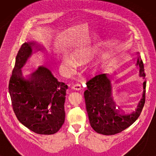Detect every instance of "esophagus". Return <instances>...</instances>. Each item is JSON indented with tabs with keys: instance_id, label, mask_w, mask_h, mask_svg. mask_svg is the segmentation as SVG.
<instances>
[{
	"instance_id": "esophagus-1",
	"label": "esophagus",
	"mask_w": 156,
	"mask_h": 156,
	"mask_svg": "<svg viewBox=\"0 0 156 156\" xmlns=\"http://www.w3.org/2000/svg\"><path fill=\"white\" fill-rule=\"evenodd\" d=\"M72 89H74V90L79 91V90H80L81 89H82V86H81L80 84H79V83H77V84H74L73 86H72Z\"/></svg>"
}]
</instances>
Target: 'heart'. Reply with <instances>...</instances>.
Returning a JSON list of instances; mask_svg holds the SVG:
<instances>
[{"label": "heart", "mask_w": 156, "mask_h": 156, "mask_svg": "<svg viewBox=\"0 0 156 156\" xmlns=\"http://www.w3.org/2000/svg\"><path fill=\"white\" fill-rule=\"evenodd\" d=\"M93 52V50L90 48H79L75 50L72 52V58L74 62L82 61L87 58ZM106 57L105 53H103L101 55V58L104 59ZM63 63L68 69H72L75 67V63L69 57H64Z\"/></svg>", "instance_id": "1"}]
</instances>
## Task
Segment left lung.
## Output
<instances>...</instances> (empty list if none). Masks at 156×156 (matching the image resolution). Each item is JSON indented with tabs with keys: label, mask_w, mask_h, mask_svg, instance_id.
I'll return each instance as SVG.
<instances>
[{
	"label": "left lung",
	"mask_w": 156,
	"mask_h": 156,
	"mask_svg": "<svg viewBox=\"0 0 156 156\" xmlns=\"http://www.w3.org/2000/svg\"><path fill=\"white\" fill-rule=\"evenodd\" d=\"M136 65L139 67V76L145 79L144 65L138 55ZM84 91L85 103L91 126L97 133L114 135L127 129L139 117L146 101V81L144 82V91L137 108L125 113L116 108L112 97L111 80L106 74L96 75L87 82Z\"/></svg>",
	"instance_id": "1"
}]
</instances>
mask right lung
Masks as SVG:
<instances>
[{
  "label": "right lung",
  "mask_w": 156,
  "mask_h": 156,
  "mask_svg": "<svg viewBox=\"0 0 156 156\" xmlns=\"http://www.w3.org/2000/svg\"><path fill=\"white\" fill-rule=\"evenodd\" d=\"M33 48H38L35 42H24L20 47L8 90L18 121L36 133L51 135L57 133L65 122L64 105L68 87L43 66L27 77L23 75L21 68L33 54Z\"/></svg>",
  "instance_id": "right-lung-1"
}]
</instances>
